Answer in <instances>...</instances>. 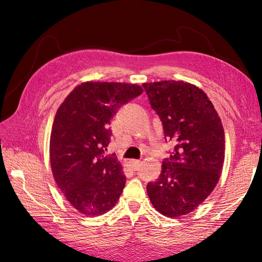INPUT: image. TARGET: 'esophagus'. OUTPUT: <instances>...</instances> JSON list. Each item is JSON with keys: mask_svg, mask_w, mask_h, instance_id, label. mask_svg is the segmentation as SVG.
Masks as SVG:
<instances>
[{"mask_svg": "<svg viewBox=\"0 0 262 262\" xmlns=\"http://www.w3.org/2000/svg\"><path fill=\"white\" fill-rule=\"evenodd\" d=\"M129 165H130V168H132L133 170L137 171L138 169H140V166H141V161L132 160V161H129Z\"/></svg>", "mask_w": 262, "mask_h": 262, "instance_id": "1", "label": "esophagus"}]
</instances>
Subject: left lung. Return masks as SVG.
<instances>
[{
	"label": "left lung",
	"mask_w": 262,
	"mask_h": 262,
	"mask_svg": "<svg viewBox=\"0 0 262 262\" xmlns=\"http://www.w3.org/2000/svg\"><path fill=\"white\" fill-rule=\"evenodd\" d=\"M152 109L174 144L159 179L148 182L154 208L179 217L197 208L216 187L225 157V135L213 103L202 89L182 81L144 83Z\"/></svg>",
	"instance_id": "1"
}]
</instances>
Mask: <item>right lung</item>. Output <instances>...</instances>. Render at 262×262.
I'll use <instances>...</instances> for the list:
<instances>
[{"mask_svg": "<svg viewBox=\"0 0 262 262\" xmlns=\"http://www.w3.org/2000/svg\"><path fill=\"white\" fill-rule=\"evenodd\" d=\"M142 93L129 83L84 82L59 105L49 143L52 171L80 213L102 215L118 202L126 177L114 154L104 155L113 135L108 125L122 104Z\"/></svg>", "mask_w": 262, "mask_h": 262, "instance_id": "add662e5", "label": "right lung"}]
</instances>
